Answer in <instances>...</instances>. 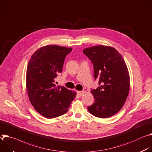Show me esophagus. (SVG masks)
Listing matches in <instances>:
<instances>
[{
    "label": "esophagus",
    "mask_w": 152,
    "mask_h": 152,
    "mask_svg": "<svg viewBox=\"0 0 152 152\" xmlns=\"http://www.w3.org/2000/svg\"><path fill=\"white\" fill-rule=\"evenodd\" d=\"M77 93L79 96H81L83 94V91H77Z\"/></svg>",
    "instance_id": "obj_1"
}]
</instances>
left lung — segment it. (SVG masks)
Returning <instances> with one entry per match:
<instances>
[{
  "mask_svg": "<svg viewBox=\"0 0 152 152\" xmlns=\"http://www.w3.org/2000/svg\"><path fill=\"white\" fill-rule=\"evenodd\" d=\"M94 66L95 80L100 86L91 89L94 103L88 107L94 116L109 118L119 112L127 98L130 77L127 66L117 50L110 46L98 45L83 50Z\"/></svg>",
  "mask_w": 152,
  "mask_h": 152,
  "instance_id": "left-lung-1",
  "label": "left lung"
}]
</instances>
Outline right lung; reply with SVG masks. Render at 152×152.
I'll return each instance as SVG.
<instances>
[{
  "label": "right lung",
  "mask_w": 152,
  "mask_h": 152,
  "mask_svg": "<svg viewBox=\"0 0 152 152\" xmlns=\"http://www.w3.org/2000/svg\"><path fill=\"white\" fill-rule=\"evenodd\" d=\"M72 49L57 45L40 48L32 54L27 67L28 95L32 106L47 118L66 113L76 92L56 87L55 78L61 73L64 59Z\"/></svg>",
  "instance_id": "add662e5"
}]
</instances>
